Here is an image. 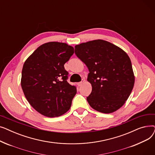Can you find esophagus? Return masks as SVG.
Returning a JSON list of instances; mask_svg holds the SVG:
<instances>
[{
	"mask_svg": "<svg viewBox=\"0 0 155 155\" xmlns=\"http://www.w3.org/2000/svg\"><path fill=\"white\" fill-rule=\"evenodd\" d=\"M84 82H85V80H84V79H82V81H81L80 82L78 83V85L80 87V86L82 85V84H83Z\"/></svg>",
	"mask_w": 155,
	"mask_h": 155,
	"instance_id": "obj_1",
	"label": "esophagus"
}]
</instances>
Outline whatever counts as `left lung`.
<instances>
[{
    "instance_id": "8db88e82",
    "label": "left lung",
    "mask_w": 155,
    "mask_h": 155,
    "mask_svg": "<svg viewBox=\"0 0 155 155\" xmlns=\"http://www.w3.org/2000/svg\"><path fill=\"white\" fill-rule=\"evenodd\" d=\"M75 53L89 71L87 80L92 87L87 97L89 105L105 114L123 106L134 84L132 64L127 53L102 39L76 45Z\"/></svg>"
}]
</instances>
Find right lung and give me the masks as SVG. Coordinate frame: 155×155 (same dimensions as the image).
<instances>
[{"mask_svg": "<svg viewBox=\"0 0 155 155\" xmlns=\"http://www.w3.org/2000/svg\"><path fill=\"white\" fill-rule=\"evenodd\" d=\"M73 53L74 48L66 43L49 42L39 46L24 62L22 91L41 114L58 117L70 109L77 88L68 83L64 64Z\"/></svg>", "mask_w": 155, "mask_h": 155, "instance_id": "right-lung-1", "label": "right lung"}]
</instances>
